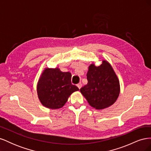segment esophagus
Here are the masks:
<instances>
[{
    "label": "esophagus",
    "mask_w": 151,
    "mask_h": 151,
    "mask_svg": "<svg viewBox=\"0 0 151 151\" xmlns=\"http://www.w3.org/2000/svg\"><path fill=\"white\" fill-rule=\"evenodd\" d=\"M77 86L78 87L79 89H81V88L82 87V84H81V83H79V84H77Z\"/></svg>",
    "instance_id": "esophagus-1"
}]
</instances>
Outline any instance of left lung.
Returning a JSON list of instances; mask_svg holds the SVG:
<instances>
[{"instance_id": "1", "label": "left lung", "mask_w": 151, "mask_h": 151, "mask_svg": "<svg viewBox=\"0 0 151 151\" xmlns=\"http://www.w3.org/2000/svg\"><path fill=\"white\" fill-rule=\"evenodd\" d=\"M87 79L88 84L80 91L90 106L103 109L115 103L120 91V82L108 62L103 60L99 66L91 64Z\"/></svg>"}]
</instances>
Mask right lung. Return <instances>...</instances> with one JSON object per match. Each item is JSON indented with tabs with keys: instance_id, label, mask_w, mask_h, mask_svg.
<instances>
[{
	"instance_id": "1",
	"label": "right lung",
	"mask_w": 151,
	"mask_h": 151,
	"mask_svg": "<svg viewBox=\"0 0 151 151\" xmlns=\"http://www.w3.org/2000/svg\"><path fill=\"white\" fill-rule=\"evenodd\" d=\"M69 72H63L60 68H45L37 84V93L44 106L50 109L63 107L72 93L79 88L71 83Z\"/></svg>"
}]
</instances>
